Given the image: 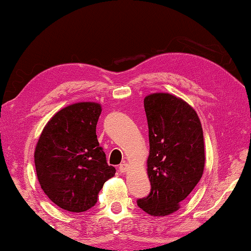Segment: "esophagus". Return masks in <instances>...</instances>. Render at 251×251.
<instances>
[{
    "label": "esophagus",
    "instance_id": "esophagus-1",
    "mask_svg": "<svg viewBox=\"0 0 251 251\" xmlns=\"http://www.w3.org/2000/svg\"><path fill=\"white\" fill-rule=\"evenodd\" d=\"M119 170H120V173L125 174L126 171L128 170V164H126V163H122V164H120V167H119Z\"/></svg>",
    "mask_w": 251,
    "mask_h": 251
}]
</instances>
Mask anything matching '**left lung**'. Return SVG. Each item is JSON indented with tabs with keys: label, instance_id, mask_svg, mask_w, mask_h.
Listing matches in <instances>:
<instances>
[{
	"label": "left lung",
	"instance_id": "obj_1",
	"mask_svg": "<svg viewBox=\"0 0 251 251\" xmlns=\"http://www.w3.org/2000/svg\"><path fill=\"white\" fill-rule=\"evenodd\" d=\"M149 123L147 175L151 192L137 201L152 216H168L197 186L204 169V142L200 119L181 98L155 92L144 99Z\"/></svg>",
	"mask_w": 251,
	"mask_h": 251
}]
</instances>
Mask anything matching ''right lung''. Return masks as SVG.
I'll list each match as a JSON object with an SVG mask.
<instances>
[{"mask_svg": "<svg viewBox=\"0 0 251 251\" xmlns=\"http://www.w3.org/2000/svg\"><path fill=\"white\" fill-rule=\"evenodd\" d=\"M100 113L98 102L66 106L50 119L36 144L34 162L41 188L64 210L94 207L104 183L115 175L96 135Z\"/></svg>", "mask_w": 251, "mask_h": 251, "instance_id": "add662e5", "label": "right lung"}]
</instances>
